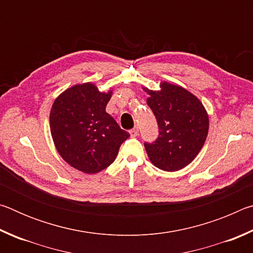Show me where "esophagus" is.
<instances>
[{"mask_svg":"<svg viewBox=\"0 0 253 253\" xmlns=\"http://www.w3.org/2000/svg\"><path fill=\"white\" fill-rule=\"evenodd\" d=\"M129 134H130V136H131V137H136V136H138V128H137V127L132 128V129H130V130H129Z\"/></svg>","mask_w":253,"mask_h":253,"instance_id":"esophagus-1","label":"esophagus"}]
</instances>
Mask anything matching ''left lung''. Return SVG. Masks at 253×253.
Masks as SVG:
<instances>
[{
    "instance_id": "left-lung-1",
    "label": "left lung",
    "mask_w": 253,
    "mask_h": 253,
    "mask_svg": "<svg viewBox=\"0 0 253 253\" xmlns=\"http://www.w3.org/2000/svg\"><path fill=\"white\" fill-rule=\"evenodd\" d=\"M160 90L143 88L149 97L147 105L158 124L157 139L145 143L149 160L160 169L175 172L187 166L203 147L209 132V116L193 93L168 81Z\"/></svg>"
}]
</instances>
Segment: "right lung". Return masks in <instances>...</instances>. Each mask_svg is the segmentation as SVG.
Listing matches in <instances>:
<instances>
[{"label": "right lung", "instance_id": "obj_1", "mask_svg": "<svg viewBox=\"0 0 253 253\" xmlns=\"http://www.w3.org/2000/svg\"><path fill=\"white\" fill-rule=\"evenodd\" d=\"M113 90L96 84H75L55 98L50 111L54 146L72 168L96 174L116 160L121 145L130 135L106 113Z\"/></svg>", "mask_w": 253, "mask_h": 253}]
</instances>
